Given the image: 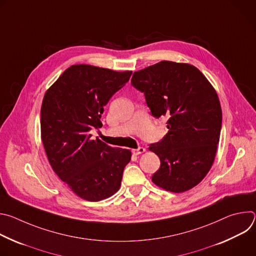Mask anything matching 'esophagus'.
I'll use <instances>...</instances> for the list:
<instances>
[{"instance_id":"esophagus-1","label":"esophagus","mask_w":256,"mask_h":256,"mask_svg":"<svg viewBox=\"0 0 256 256\" xmlns=\"http://www.w3.org/2000/svg\"><path fill=\"white\" fill-rule=\"evenodd\" d=\"M146 151V149L144 148H142V147H140V148H138V149H132V154L134 155H140V154H142L144 152Z\"/></svg>"}]
</instances>
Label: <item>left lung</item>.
<instances>
[{"label":"left lung","mask_w":256,"mask_h":256,"mask_svg":"<svg viewBox=\"0 0 256 256\" xmlns=\"http://www.w3.org/2000/svg\"><path fill=\"white\" fill-rule=\"evenodd\" d=\"M130 82L144 94L152 116L168 118V132L149 147L161 162L152 181L171 192L192 190L210 171L220 140L216 90L194 66L169 60L134 72Z\"/></svg>","instance_id":"8db88e82"}]
</instances>
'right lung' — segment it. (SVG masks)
I'll list each match as a JSON object with an SVG mask.
<instances>
[{
  "label": "right lung",
  "mask_w": 256,
  "mask_h": 256,
  "mask_svg": "<svg viewBox=\"0 0 256 256\" xmlns=\"http://www.w3.org/2000/svg\"><path fill=\"white\" fill-rule=\"evenodd\" d=\"M130 75L132 70L74 64L44 97L40 130L48 159L60 180L83 200L99 202L120 188L132 152L93 140L90 130L102 126L103 107Z\"/></svg>",
  "instance_id": "1"
}]
</instances>
